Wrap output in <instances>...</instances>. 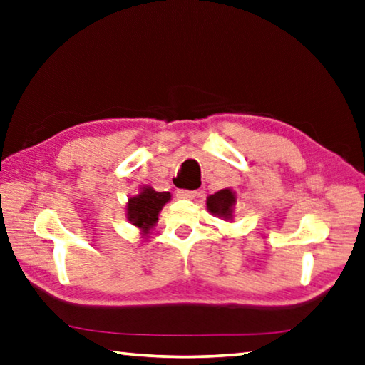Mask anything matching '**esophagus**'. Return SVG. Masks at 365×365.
<instances>
[{"label":"esophagus","instance_id":"34e87169","mask_svg":"<svg viewBox=\"0 0 365 365\" xmlns=\"http://www.w3.org/2000/svg\"><path fill=\"white\" fill-rule=\"evenodd\" d=\"M196 196H197V191L177 190V197H180V200H195Z\"/></svg>","mask_w":365,"mask_h":365}]
</instances>
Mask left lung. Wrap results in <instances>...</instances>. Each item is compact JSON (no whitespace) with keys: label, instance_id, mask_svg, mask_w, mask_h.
Listing matches in <instances>:
<instances>
[{"label":"left lung","instance_id":"obj_1","mask_svg":"<svg viewBox=\"0 0 365 365\" xmlns=\"http://www.w3.org/2000/svg\"><path fill=\"white\" fill-rule=\"evenodd\" d=\"M207 210L212 215L220 217L223 220H233V209L236 205V193L233 190L225 188L210 195L205 201Z\"/></svg>","mask_w":365,"mask_h":365}]
</instances>
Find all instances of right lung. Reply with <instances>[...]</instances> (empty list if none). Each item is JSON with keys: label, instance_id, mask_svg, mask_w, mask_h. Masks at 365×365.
Listing matches in <instances>:
<instances>
[{"label": "right lung", "instance_id": "obj_1", "mask_svg": "<svg viewBox=\"0 0 365 365\" xmlns=\"http://www.w3.org/2000/svg\"><path fill=\"white\" fill-rule=\"evenodd\" d=\"M169 201V191H155L151 187L140 188V193L129 197L128 204H125L129 222L140 228L143 236L148 235L150 230L156 225L158 215H160L164 204Z\"/></svg>", "mask_w": 365, "mask_h": 365}]
</instances>
